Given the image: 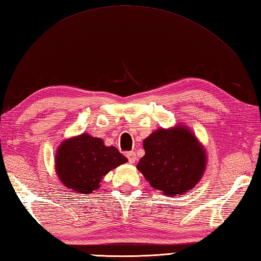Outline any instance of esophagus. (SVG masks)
Masks as SVG:
<instances>
[{
	"label": "esophagus",
	"mask_w": 261,
	"mask_h": 261,
	"mask_svg": "<svg viewBox=\"0 0 261 261\" xmlns=\"http://www.w3.org/2000/svg\"><path fill=\"white\" fill-rule=\"evenodd\" d=\"M125 156H126V158H127V160H129V163H131V164H134L136 160H137V154H136V152L135 151H129V152H126L125 153Z\"/></svg>",
	"instance_id": "34e87169"
}]
</instances>
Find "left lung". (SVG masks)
<instances>
[{"instance_id": "obj_1", "label": "left lung", "mask_w": 261, "mask_h": 261, "mask_svg": "<svg viewBox=\"0 0 261 261\" xmlns=\"http://www.w3.org/2000/svg\"><path fill=\"white\" fill-rule=\"evenodd\" d=\"M146 154L137 167L153 188L166 195H181L195 186L206 156L187 129H159L143 141Z\"/></svg>"}]
</instances>
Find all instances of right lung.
Returning <instances> with one entry per match:
<instances>
[{"mask_svg": "<svg viewBox=\"0 0 261 261\" xmlns=\"http://www.w3.org/2000/svg\"><path fill=\"white\" fill-rule=\"evenodd\" d=\"M126 162L127 159L115 147H105L99 138L82 135L59 147L56 169L66 187L88 194L98 188L108 171Z\"/></svg>", "mask_w": 261, "mask_h": 261, "instance_id": "right-lung-1", "label": "right lung"}]
</instances>
